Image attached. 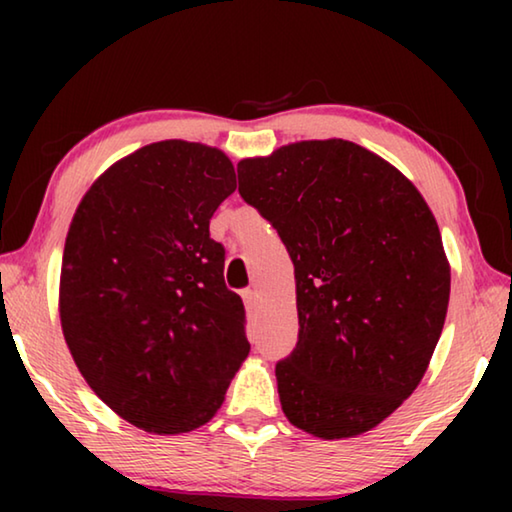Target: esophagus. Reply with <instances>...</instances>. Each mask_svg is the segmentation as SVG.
<instances>
[{
    "mask_svg": "<svg viewBox=\"0 0 512 512\" xmlns=\"http://www.w3.org/2000/svg\"><path fill=\"white\" fill-rule=\"evenodd\" d=\"M241 298H244V305L253 309L257 305V291L255 289H246L244 293H241Z\"/></svg>",
    "mask_w": 512,
    "mask_h": 512,
    "instance_id": "obj_1",
    "label": "esophagus"
}]
</instances>
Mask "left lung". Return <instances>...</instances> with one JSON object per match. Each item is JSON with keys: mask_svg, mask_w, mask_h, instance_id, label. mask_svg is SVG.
<instances>
[{"mask_svg": "<svg viewBox=\"0 0 512 512\" xmlns=\"http://www.w3.org/2000/svg\"><path fill=\"white\" fill-rule=\"evenodd\" d=\"M296 273L298 345L275 366L287 420L343 440L384 422L429 368L452 268L409 178L363 146L305 140L237 164Z\"/></svg>", "mask_w": 512, "mask_h": 512, "instance_id": "8db88e82", "label": "left lung"}]
</instances>
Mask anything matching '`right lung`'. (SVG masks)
<instances>
[{
	"label": "right lung",
	"mask_w": 512,
	"mask_h": 512,
	"mask_svg": "<svg viewBox=\"0 0 512 512\" xmlns=\"http://www.w3.org/2000/svg\"><path fill=\"white\" fill-rule=\"evenodd\" d=\"M237 189L216 146L146 144L101 173L69 223L58 314L76 368L158 436L210 422L250 352L210 219Z\"/></svg>",
	"instance_id": "obj_1"
}]
</instances>
